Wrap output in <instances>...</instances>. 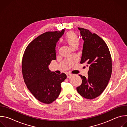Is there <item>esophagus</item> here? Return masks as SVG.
<instances>
[{
	"instance_id": "34e87169",
	"label": "esophagus",
	"mask_w": 127,
	"mask_h": 127,
	"mask_svg": "<svg viewBox=\"0 0 127 127\" xmlns=\"http://www.w3.org/2000/svg\"><path fill=\"white\" fill-rule=\"evenodd\" d=\"M66 75H67V78H70L72 76V74H70V73H67Z\"/></svg>"
}]
</instances>
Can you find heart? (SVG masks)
<instances>
[{"label": "heart", "instance_id": "heart-1", "mask_svg": "<svg viewBox=\"0 0 127 127\" xmlns=\"http://www.w3.org/2000/svg\"><path fill=\"white\" fill-rule=\"evenodd\" d=\"M65 40L72 49L76 46L79 45V38L78 35L73 32H69L67 33L65 37Z\"/></svg>", "mask_w": 127, "mask_h": 127}]
</instances>
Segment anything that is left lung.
I'll list each match as a JSON object with an SVG mask.
<instances>
[{"mask_svg": "<svg viewBox=\"0 0 127 127\" xmlns=\"http://www.w3.org/2000/svg\"><path fill=\"white\" fill-rule=\"evenodd\" d=\"M84 40L80 63L89 66L88 77L81 75V84L77 87L82 97L93 99L99 96L109 81L112 72L111 53L105 42L95 33L78 28Z\"/></svg>", "mask_w": 127, "mask_h": 127, "instance_id": "8db88e82", "label": "left lung"}]
</instances>
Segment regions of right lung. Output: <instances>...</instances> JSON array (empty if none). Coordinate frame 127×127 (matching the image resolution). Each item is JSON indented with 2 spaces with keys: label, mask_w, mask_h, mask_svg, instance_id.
I'll return each mask as SVG.
<instances>
[{
  "label": "right lung",
  "mask_w": 127,
  "mask_h": 127,
  "mask_svg": "<svg viewBox=\"0 0 127 127\" xmlns=\"http://www.w3.org/2000/svg\"><path fill=\"white\" fill-rule=\"evenodd\" d=\"M64 31L47 32L40 35L28 45L23 56L25 83L34 97L44 103H51L57 98L61 83L67 78L65 73L56 74L48 68L56 59V44Z\"/></svg>",
  "instance_id": "1"
}]
</instances>
